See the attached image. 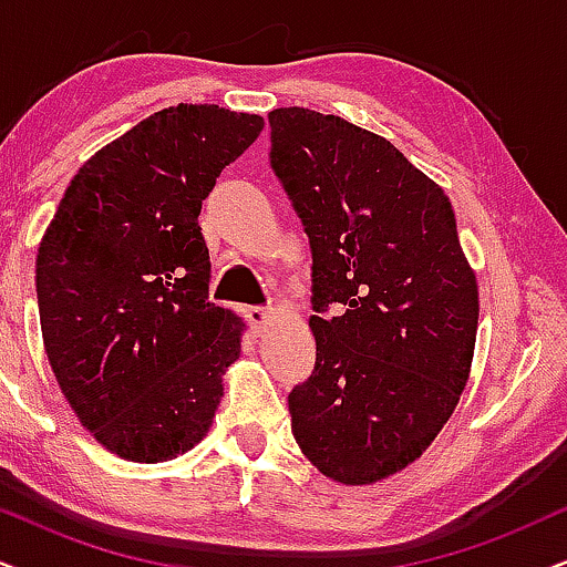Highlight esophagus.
Segmentation results:
<instances>
[{
  "mask_svg": "<svg viewBox=\"0 0 567 567\" xmlns=\"http://www.w3.org/2000/svg\"><path fill=\"white\" fill-rule=\"evenodd\" d=\"M275 319H277V313L271 311V308H259V306L248 308V321L256 332H264V329H267Z\"/></svg>",
  "mask_w": 567,
  "mask_h": 567,
  "instance_id": "34e87169",
  "label": "esophagus"
}]
</instances>
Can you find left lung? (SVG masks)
<instances>
[{
    "instance_id": "obj_1",
    "label": "left lung",
    "mask_w": 567,
    "mask_h": 567,
    "mask_svg": "<svg viewBox=\"0 0 567 567\" xmlns=\"http://www.w3.org/2000/svg\"><path fill=\"white\" fill-rule=\"evenodd\" d=\"M271 167L313 254V374L290 392L300 453L332 482L408 468L453 415L474 361L476 271L450 198L382 135L303 106L269 112Z\"/></svg>"
}]
</instances>
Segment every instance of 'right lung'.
I'll list each match as a JSON object with an SVG mask.
<instances>
[{
	"mask_svg": "<svg viewBox=\"0 0 567 567\" xmlns=\"http://www.w3.org/2000/svg\"><path fill=\"white\" fill-rule=\"evenodd\" d=\"M264 117L154 112L78 169L35 256L41 337L78 421L110 453L164 463L209 434L246 324L209 303L200 200Z\"/></svg>",
	"mask_w": 567,
	"mask_h": 567,
	"instance_id": "right-lung-1",
	"label": "right lung"
}]
</instances>
